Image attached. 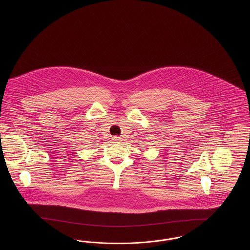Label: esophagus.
<instances>
[{
    "label": "esophagus",
    "instance_id": "1",
    "mask_svg": "<svg viewBox=\"0 0 250 250\" xmlns=\"http://www.w3.org/2000/svg\"><path fill=\"white\" fill-rule=\"evenodd\" d=\"M120 140H121V139H120V138H119V137H116V136H115V137H114V138H113V141H114V142H119V141H120Z\"/></svg>",
    "mask_w": 250,
    "mask_h": 250
}]
</instances>
